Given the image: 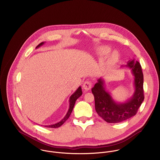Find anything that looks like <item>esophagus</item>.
Segmentation results:
<instances>
[{
  "label": "esophagus",
  "instance_id": "obj_1",
  "mask_svg": "<svg viewBox=\"0 0 160 160\" xmlns=\"http://www.w3.org/2000/svg\"><path fill=\"white\" fill-rule=\"evenodd\" d=\"M82 88H83L85 91H89L92 88L91 82L90 81H86V82L84 83L83 86H82Z\"/></svg>",
  "mask_w": 160,
  "mask_h": 160
}]
</instances>
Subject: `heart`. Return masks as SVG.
<instances>
[{
  "label": "heart",
  "mask_w": 160,
  "mask_h": 160,
  "mask_svg": "<svg viewBox=\"0 0 160 160\" xmlns=\"http://www.w3.org/2000/svg\"><path fill=\"white\" fill-rule=\"evenodd\" d=\"M111 51V48L108 46H100L96 51L97 55L98 57H104L109 53ZM119 59V54L117 51H113L110 53L106 60V65L108 67L112 66L116 63Z\"/></svg>",
  "instance_id": "obj_1"
}]
</instances>
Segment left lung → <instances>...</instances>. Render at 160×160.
I'll return each mask as SVG.
<instances>
[{"mask_svg": "<svg viewBox=\"0 0 160 160\" xmlns=\"http://www.w3.org/2000/svg\"><path fill=\"white\" fill-rule=\"evenodd\" d=\"M121 67L130 69L134 76V92L126 101L116 102L111 93L105 89V79L103 78H99L92 88L95 98V111L109 123L121 122L136 115L144 100L143 75L140 63L134 60H129Z\"/></svg>", "mask_w": 160, "mask_h": 160, "instance_id": "left-lung-1", "label": "left lung"}]
</instances>
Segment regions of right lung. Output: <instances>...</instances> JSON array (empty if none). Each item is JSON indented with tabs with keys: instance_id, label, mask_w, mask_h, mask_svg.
I'll list each match as a JSON object with an SVG mask.
<instances>
[{
	"instance_id": "add662e5",
	"label": "right lung",
	"mask_w": 160,
	"mask_h": 160,
	"mask_svg": "<svg viewBox=\"0 0 160 160\" xmlns=\"http://www.w3.org/2000/svg\"><path fill=\"white\" fill-rule=\"evenodd\" d=\"M45 43V42H41V44H39L38 46H37L36 47V48H38L39 47H40L41 46L44 45ZM82 89H81V87L79 86L78 89L74 92L69 97V105L68 110V112L66 114V115L65 116V117L59 122L55 123V124H50V125H46L45 127L46 128H59L60 126H61L68 119L70 116V114L71 113L72 111V109L74 108V104H75V102L76 101V100L82 95Z\"/></svg>"
}]
</instances>
